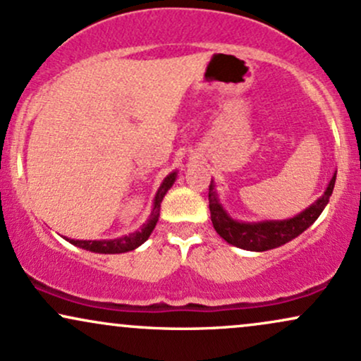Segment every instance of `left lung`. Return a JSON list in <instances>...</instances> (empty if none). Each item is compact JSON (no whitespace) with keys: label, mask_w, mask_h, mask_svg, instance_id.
Instances as JSON below:
<instances>
[{"label":"left lung","mask_w":361,"mask_h":361,"mask_svg":"<svg viewBox=\"0 0 361 361\" xmlns=\"http://www.w3.org/2000/svg\"><path fill=\"white\" fill-rule=\"evenodd\" d=\"M334 183H336V171L327 183L324 193L314 200L307 209L300 214L293 215L290 219H273V221H238L231 217L226 207L221 204L217 188L214 180L209 186V209L210 219H212L214 229L221 235L224 241L233 244L235 247H241L246 251H268L275 247L283 246L285 243L292 241L297 235H300L305 229H309L317 221L319 215L329 204V197L333 195Z\"/></svg>","instance_id":"obj_1"}]
</instances>
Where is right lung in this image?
I'll return each instance as SVG.
<instances>
[{"label": "right lung", "instance_id": "add662e5", "mask_svg": "<svg viewBox=\"0 0 361 361\" xmlns=\"http://www.w3.org/2000/svg\"><path fill=\"white\" fill-rule=\"evenodd\" d=\"M178 178V171H171L169 175L161 181L159 188L154 195V200H152V210L149 214V219L146 222L140 226L139 231H134V233L122 235V238H115V239H94V241H86V239H68L69 243L74 244V246L81 247V250L91 251V252H98V255H120V252H128L137 250L140 244H144L149 239L152 231H154L157 221H159V210H161V202H163L164 195L168 193V190L175 185Z\"/></svg>", "mask_w": 361, "mask_h": 361}]
</instances>
